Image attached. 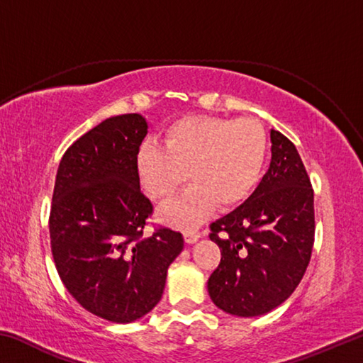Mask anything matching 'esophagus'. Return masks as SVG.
Segmentation results:
<instances>
[{"label": "esophagus", "instance_id": "obj_1", "mask_svg": "<svg viewBox=\"0 0 363 363\" xmlns=\"http://www.w3.org/2000/svg\"><path fill=\"white\" fill-rule=\"evenodd\" d=\"M201 237V233L196 230V229H186L184 230V238H186V242L189 243V245H192V243H195L196 240H199V238Z\"/></svg>", "mask_w": 363, "mask_h": 363}]
</instances>
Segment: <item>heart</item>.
<instances>
[{"label":"heart","instance_id":"heart-1","mask_svg":"<svg viewBox=\"0 0 363 363\" xmlns=\"http://www.w3.org/2000/svg\"><path fill=\"white\" fill-rule=\"evenodd\" d=\"M267 138L255 120L195 115L176 121L164 149L147 143L138 153L140 182L152 199L167 201L186 182L192 184L164 214L176 223H196L216 205L240 203L266 163Z\"/></svg>","mask_w":363,"mask_h":363}]
</instances>
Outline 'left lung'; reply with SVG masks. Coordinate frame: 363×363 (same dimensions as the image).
<instances>
[{
    "mask_svg": "<svg viewBox=\"0 0 363 363\" xmlns=\"http://www.w3.org/2000/svg\"><path fill=\"white\" fill-rule=\"evenodd\" d=\"M272 160L247 200L211 224L220 262L208 279L219 309L267 314L296 290L314 247V190L296 147L270 130Z\"/></svg>",
    "mask_w": 363,
    "mask_h": 363,
    "instance_id": "obj_1",
    "label": "left lung"
}]
</instances>
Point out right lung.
<instances>
[{
  "label": "right lung",
  "mask_w": 363,
  "mask_h": 363,
  "mask_svg": "<svg viewBox=\"0 0 363 363\" xmlns=\"http://www.w3.org/2000/svg\"><path fill=\"white\" fill-rule=\"evenodd\" d=\"M147 131L139 113L104 120L67 149L54 184L49 235L59 277L79 306L115 323L158 304L184 248L179 232L144 230L153 210L138 171Z\"/></svg>",
  "instance_id": "obj_1"
}]
</instances>
